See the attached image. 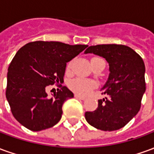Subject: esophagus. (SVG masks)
<instances>
[{"label": "esophagus", "mask_w": 154, "mask_h": 154, "mask_svg": "<svg viewBox=\"0 0 154 154\" xmlns=\"http://www.w3.org/2000/svg\"><path fill=\"white\" fill-rule=\"evenodd\" d=\"M75 97L77 98V99H80V100H86V97H82V96H80V95H77V94H75Z\"/></svg>", "instance_id": "esophagus-1"}]
</instances>
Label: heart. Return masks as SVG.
Returning a JSON list of instances; mask_svg holds the SVG:
<instances>
[{
    "label": "heart",
    "mask_w": 154,
    "mask_h": 154,
    "mask_svg": "<svg viewBox=\"0 0 154 154\" xmlns=\"http://www.w3.org/2000/svg\"><path fill=\"white\" fill-rule=\"evenodd\" d=\"M94 58H97V57H93L92 59ZM71 66H72V63H69L67 65V69H70ZM94 87H95V83L93 82L84 79V78H81V77L75 78L69 82V88L71 90L75 93L82 95V96H86L90 93L91 91L93 90Z\"/></svg>",
    "instance_id": "1"
}]
</instances>
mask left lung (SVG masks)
Here are the masks:
<instances>
[{
  "instance_id": "1",
  "label": "left lung",
  "mask_w": 154,
  "mask_h": 154,
  "mask_svg": "<svg viewBox=\"0 0 154 154\" xmlns=\"http://www.w3.org/2000/svg\"><path fill=\"white\" fill-rule=\"evenodd\" d=\"M85 54L104 57L110 66L108 79L101 88L107 97L98 100L97 110L87 111L85 118L100 130L121 129L138 114L145 92V66L142 57L122 44L90 46Z\"/></svg>"
}]
</instances>
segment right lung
Wrapping results in <instances>:
<instances>
[{
	"mask_svg": "<svg viewBox=\"0 0 154 154\" xmlns=\"http://www.w3.org/2000/svg\"><path fill=\"white\" fill-rule=\"evenodd\" d=\"M87 47L55 41H35L20 48L8 67L5 97L12 115L25 128L40 131L61 119L63 105L73 93L61 87L48 97L46 87L63 82L67 63Z\"/></svg>",
	"mask_w": 154,
	"mask_h": 154,
	"instance_id": "obj_1",
	"label": "right lung"
}]
</instances>
